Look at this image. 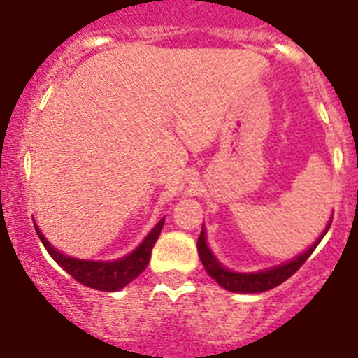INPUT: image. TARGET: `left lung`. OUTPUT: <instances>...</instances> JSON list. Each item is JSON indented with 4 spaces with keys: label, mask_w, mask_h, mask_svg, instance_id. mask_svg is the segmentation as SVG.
I'll return each mask as SVG.
<instances>
[{
    "label": "left lung",
    "mask_w": 358,
    "mask_h": 358,
    "mask_svg": "<svg viewBox=\"0 0 358 358\" xmlns=\"http://www.w3.org/2000/svg\"><path fill=\"white\" fill-rule=\"evenodd\" d=\"M331 224V217L328 220V224L324 226L321 235L315 238V242L310 245L306 251H303L301 255H297L296 258L289 262H283L280 265H274V267L268 268H262V271H256V273H238V271H231V268L224 267L222 262L218 260L217 256L213 255V251L208 245L206 240V227L202 224V231L201 236L197 240V251H199V258H201L202 265L206 268V273L217 281L218 285L222 287V289L229 290V292H236V294H260V292H267V290L274 289V287L281 285L283 281L289 280L294 273H296L297 268L301 267L306 260H308V256L314 252V249L317 248V243L321 242L322 236L327 235V231L330 229Z\"/></svg>",
    "instance_id": "obj_1"
}]
</instances>
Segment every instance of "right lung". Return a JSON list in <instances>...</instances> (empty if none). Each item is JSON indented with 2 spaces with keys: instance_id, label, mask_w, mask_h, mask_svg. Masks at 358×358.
<instances>
[{
  "instance_id": "add662e5",
  "label": "right lung",
  "mask_w": 358,
  "mask_h": 358,
  "mask_svg": "<svg viewBox=\"0 0 358 358\" xmlns=\"http://www.w3.org/2000/svg\"><path fill=\"white\" fill-rule=\"evenodd\" d=\"M164 217L159 218V222L152 227L150 233L143 238V242L131 251L129 255L116 258V260H82V258H73L57 251L52 243L46 240V236L41 233L39 226L36 224V231L41 242L46 248L48 255L52 256L57 265H61L69 276H73L78 283L90 287V289L102 290V292H116L127 287L132 280L140 276L147 268L150 252L156 240L159 238V233L163 229Z\"/></svg>"
}]
</instances>
